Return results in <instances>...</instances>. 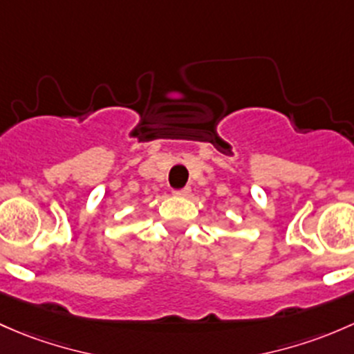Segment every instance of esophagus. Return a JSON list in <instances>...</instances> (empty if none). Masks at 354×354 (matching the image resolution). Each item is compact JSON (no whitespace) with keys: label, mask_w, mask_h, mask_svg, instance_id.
Returning <instances> with one entry per match:
<instances>
[{"label":"esophagus","mask_w":354,"mask_h":354,"mask_svg":"<svg viewBox=\"0 0 354 354\" xmlns=\"http://www.w3.org/2000/svg\"><path fill=\"white\" fill-rule=\"evenodd\" d=\"M189 192H191V187H189V185H185V187L174 191V194H176V196H189Z\"/></svg>","instance_id":"1"}]
</instances>
